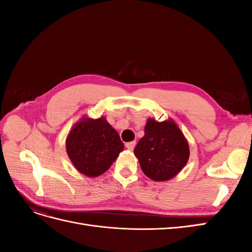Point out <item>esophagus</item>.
<instances>
[{"label":"esophagus","mask_w":252,"mask_h":252,"mask_svg":"<svg viewBox=\"0 0 252 252\" xmlns=\"http://www.w3.org/2000/svg\"><path fill=\"white\" fill-rule=\"evenodd\" d=\"M126 148L128 149V150H133V148H134V146H135V142H129V143H126Z\"/></svg>","instance_id":"1"}]
</instances>
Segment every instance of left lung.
I'll use <instances>...</instances> for the list:
<instances>
[{
  "mask_svg": "<svg viewBox=\"0 0 252 252\" xmlns=\"http://www.w3.org/2000/svg\"><path fill=\"white\" fill-rule=\"evenodd\" d=\"M143 172L161 182L175 177L188 162L189 145L174 121L148 119L145 135L134 148Z\"/></svg>",
  "mask_w": 252,
  "mask_h": 252,
  "instance_id": "left-lung-1",
  "label": "left lung"
}]
</instances>
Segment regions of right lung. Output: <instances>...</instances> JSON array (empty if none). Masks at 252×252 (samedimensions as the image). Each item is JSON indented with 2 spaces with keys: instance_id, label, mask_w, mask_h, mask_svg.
<instances>
[{
  "instance_id": "obj_1",
  "label": "right lung",
  "mask_w": 252,
  "mask_h": 252,
  "mask_svg": "<svg viewBox=\"0 0 252 252\" xmlns=\"http://www.w3.org/2000/svg\"><path fill=\"white\" fill-rule=\"evenodd\" d=\"M124 144L105 118H82L69 131L66 151L81 173L95 178L109 169Z\"/></svg>"
}]
</instances>
